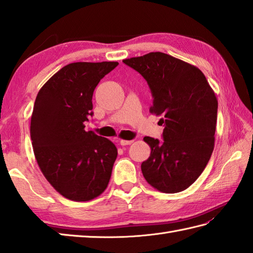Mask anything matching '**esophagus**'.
I'll list each match as a JSON object with an SVG mask.
<instances>
[{
	"mask_svg": "<svg viewBox=\"0 0 253 253\" xmlns=\"http://www.w3.org/2000/svg\"><path fill=\"white\" fill-rule=\"evenodd\" d=\"M120 143H121V146H128V144L132 143V140H121Z\"/></svg>",
	"mask_w": 253,
	"mask_h": 253,
	"instance_id": "34e87169",
	"label": "esophagus"
}]
</instances>
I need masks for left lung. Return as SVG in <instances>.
I'll use <instances>...</instances> for the list:
<instances>
[{"label":"left lung","mask_w":253,"mask_h":253,"mask_svg":"<svg viewBox=\"0 0 253 253\" xmlns=\"http://www.w3.org/2000/svg\"><path fill=\"white\" fill-rule=\"evenodd\" d=\"M147 80L152 114L164 124L163 140L144 137L151 154L141 164L155 189L175 193L197 180L211 158L217 120V99L198 67L162 52L123 61Z\"/></svg>","instance_id":"left-lung-1"}]
</instances>
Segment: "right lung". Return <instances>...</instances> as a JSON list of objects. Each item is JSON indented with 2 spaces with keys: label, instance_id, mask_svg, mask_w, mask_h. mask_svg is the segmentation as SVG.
<instances>
[{
  "label": "right lung",
  "instance_id": "add662e5",
  "mask_svg": "<svg viewBox=\"0 0 253 253\" xmlns=\"http://www.w3.org/2000/svg\"><path fill=\"white\" fill-rule=\"evenodd\" d=\"M117 62L72 63L47 80L36 98L30 137L37 163L54 189L73 201L103 192L117 158L109 139L84 130L92 95Z\"/></svg>",
  "mask_w": 253,
  "mask_h": 253
}]
</instances>
